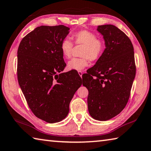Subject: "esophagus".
<instances>
[{
  "label": "esophagus",
  "mask_w": 151,
  "mask_h": 151,
  "mask_svg": "<svg viewBox=\"0 0 151 151\" xmlns=\"http://www.w3.org/2000/svg\"><path fill=\"white\" fill-rule=\"evenodd\" d=\"M78 73H79V75H80V77L81 78V76H82V75H83V71H78Z\"/></svg>",
  "instance_id": "1"
}]
</instances>
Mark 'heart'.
Instances as JSON below:
<instances>
[{"label": "heart", "instance_id": "obj_1", "mask_svg": "<svg viewBox=\"0 0 151 151\" xmlns=\"http://www.w3.org/2000/svg\"><path fill=\"white\" fill-rule=\"evenodd\" d=\"M74 44L83 46L81 50V58H73L69 61L67 68L69 70L83 71L88 67L89 61L96 62L104 55L106 44L101 38H97V35L91 31L81 30L74 32L71 35ZM73 44L70 38H65L60 44V49L63 57L70 58L71 56Z\"/></svg>", "mask_w": 151, "mask_h": 151}]
</instances>
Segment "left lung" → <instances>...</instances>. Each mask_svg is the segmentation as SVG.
<instances>
[{"label":"left lung","instance_id":"8db88e82","mask_svg":"<svg viewBox=\"0 0 151 151\" xmlns=\"http://www.w3.org/2000/svg\"><path fill=\"white\" fill-rule=\"evenodd\" d=\"M97 30L104 36L106 48L82 80L89 91V114L96 120L107 121L127 104L136 65L133 44L123 31L111 24L99 26Z\"/></svg>","mask_w":151,"mask_h":151}]
</instances>
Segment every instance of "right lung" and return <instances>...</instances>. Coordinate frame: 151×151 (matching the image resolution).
<instances>
[{
  "label": "right lung",
  "mask_w": 151,
  "mask_h": 151,
  "mask_svg": "<svg viewBox=\"0 0 151 151\" xmlns=\"http://www.w3.org/2000/svg\"><path fill=\"white\" fill-rule=\"evenodd\" d=\"M70 28L41 26L25 36L18 49L17 78L26 102L36 117L54 123L63 119L81 78L66 66L60 44Z\"/></svg>",
  "instance_id": "right-lung-1"
}]
</instances>
